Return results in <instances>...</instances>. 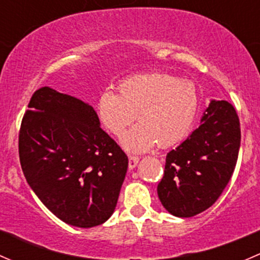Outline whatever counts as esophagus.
<instances>
[{"label":"esophagus","mask_w":260,"mask_h":260,"mask_svg":"<svg viewBox=\"0 0 260 260\" xmlns=\"http://www.w3.org/2000/svg\"><path fill=\"white\" fill-rule=\"evenodd\" d=\"M138 161H140V157L129 156V162H128V167H129L131 170H133L136 166H137Z\"/></svg>","instance_id":"34e87169"}]
</instances>
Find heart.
I'll list each match as a JSON object with an SVG mask.
<instances>
[{
  "label": "heart",
  "mask_w": 260,
  "mask_h": 260,
  "mask_svg": "<svg viewBox=\"0 0 260 260\" xmlns=\"http://www.w3.org/2000/svg\"><path fill=\"white\" fill-rule=\"evenodd\" d=\"M199 109V94L190 80L166 73H145L118 84V94L104 90L96 115L108 132L122 136L137 114L138 123L122 138L129 152L176 145L190 132Z\"/></svg>",
  "instance_id": "1"
}]
</instances>
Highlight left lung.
<instances>
[{
	"label": "left lung",
	"mask_w": 260,
	"mask_h": 260,
	"mask_svg": "<svg viewBox=\"0 0 260 260\" xmlns=\"http://www.w3.org/2000/svg\"><path fill=\"white\" fill-rule=\"evenodd\" d=\"M240 148V123L226 101H211L196 128L166 156L157 186L170 214L191 217L214 205L234 172Z\"/></svg>",
	"instance_id": "obj_1"
}]
</instances>
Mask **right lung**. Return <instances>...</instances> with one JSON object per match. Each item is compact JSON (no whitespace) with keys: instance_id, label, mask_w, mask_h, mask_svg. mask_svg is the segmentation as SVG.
<instances>
[{"instance_id":"1","label":"right lung","mask_w":260,"mask_h":260,"mask_svg":"<svg viewBox=\"0 0 260 260\" xmlns=\"http://www.w3.org/2000/svg\"><path fill=\"white\" fill-rule=\"evenodd\" d=\"M18 154L30 187L60 220L93 228L112 216L128 157L91 106L49 86L38 89L21 122Z\"/></svg>"}]
</instances>
